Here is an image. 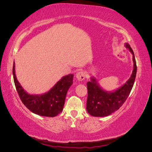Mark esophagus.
<instances>
[{
    "label": "esophagus",
    "instance_id": "1",
    "mask_svg": "<svg viewBox=\"0 0 152 152\" xmlns=\"http://www.w3.org/2000/svg\"><path fill=\"white\" fill-rule=\"evenodd\" d=\"M76 77H77V79H78V80H79V81L84 80L86 79V73L83 71L79 72L77 73Z\"/></svg>",
    "mask_w": 152,
    "mask_h": 152
}]
</instances>
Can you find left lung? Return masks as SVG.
<instances>
[{
  "label": "left lung",
  "instance_id": "obj_1",
  "mask_svg": "<svg viewBox=\"0 0 152 152\" xmlns=\"http://www.w3.org/2000/svg\"><path fill=\"white\" fill-rule=\"evenodd\" d=\"M126 47L133 54L134 69L131 78L125 84L112 93H107L100 88L93 78L87 82L86 110L91 115L98 117L109 115L120 108L129 95L135 81L137 66L134 54L130 45L127 43Z\"/></svg>",
  "mask_w": 152,
  "mask_h": 152
}]
</instances>
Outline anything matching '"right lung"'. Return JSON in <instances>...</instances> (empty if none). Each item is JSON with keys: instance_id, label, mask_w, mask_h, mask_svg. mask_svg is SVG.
Masks as SVG:
<instances>
[{"instance_id": "1", "label": "right lung", "mask_w": 152, "mask_h": 152, "mask_svg": "<svg viewBox=\"0 0 152 152\" xmlns=\"http://www.w3.org/2000/svg\"><path fill=\"white\" fill-rule=\"evenodd\" d=\"M12 73L18 94L22 103L30 111L40 116L49 117L56 116L62 112L67 91L73 84V74L63 77L47 93L42 95H30L24 91L17 80L15 61Z\"/></svg>"}]
</instances>
